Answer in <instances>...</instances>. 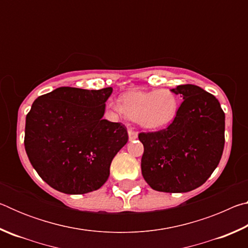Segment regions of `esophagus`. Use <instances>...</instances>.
I'll use <instances>...</instances> for the list:
<instances>
[{"label": "esophagus", "instance_id": "1", "mask_svg": "<svg viewBox=\"0 0 248 248\" xmlns=\"http://www.w3.org/2000/svg\"><path fill=\"white\" fill-rule=\"evenodd\" d=\"M128 134H129V140L130 141L136 140L137 138H138V131H136V130H133L132 128H129Z\"/></svg>", "mask_w": 248, "mask_h": 248}]
</instances>
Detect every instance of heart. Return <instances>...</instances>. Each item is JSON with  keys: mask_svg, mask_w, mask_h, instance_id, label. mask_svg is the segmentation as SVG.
I'll return each mask as SVG.
<instances>
[{"mask_svg": "<svg viewBox=\"0 0 248 248\" xmlns=\"http://www.w3.org/2000/svg\"><path fill=\"white\" fill-rule=\"evenodd\" d=\"M109 108L118 114L127 115L142 127L157 129L171 123L178 109L176 95L170 90L131 92L120 100H110Z\"/></svg>", "mask_w": 248, "mask_h": 248, "instance_id": "obj_1", "label": "heart"}]
</instances>
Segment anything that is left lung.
Segmentation results:
<instances>
[{
	"instance_id": "left-lung-1",
	"label": "left lung",
	"mask_w": 248,
	"mask_h": 248,
	"mask_svg": "<svg viewBox=\"0 0 248 248\" xmlns=\"http://www.w3.org/2000/svg\"><path fill=\"white\" fill-rule=\"evenodd\" d=\"M180 104L169 127L139 133L142 175L154 190L187 192L207 182L224 149L225 115L219 100L192 84L170 90Z\"/></svg>"
}]
</instances>
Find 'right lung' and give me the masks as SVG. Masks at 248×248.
<instances>
[{"instance_id":"obj_1","label":"right lung","mask_w":248,"mask_h":248,"mask_svg":"<svg viewBox=\"0 0 248 248\" xmlns=\"http://www.w3.org/2000/svg\"><path fill=\"white\" fill-rule=\"evenodd\" d=\"M111 87L63 86L41 95L26 116L25 150L50 187L69 195L99 189L128 142L124 124L103 119Z\"/></svg>"}]
</instances>
